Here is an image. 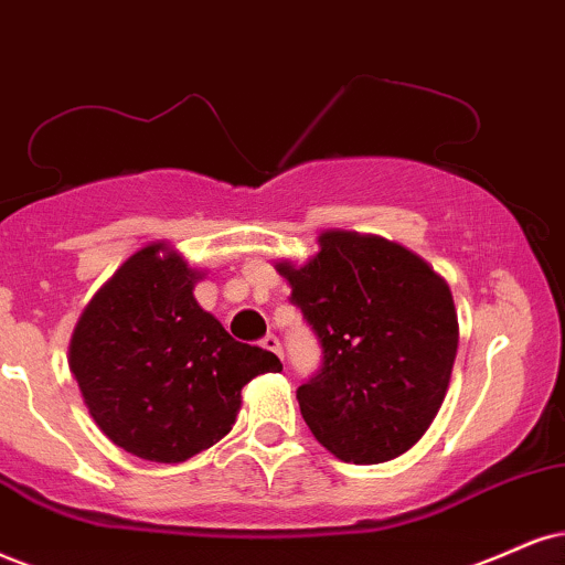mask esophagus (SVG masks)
<instances>
[{
    "label": "esophagus",
    "instance_id": "esophagus-1",
    "mask_svg": "<svg viewBox=\"0 0 565 565\" xmlns=\"http://www.w3.org/2000/svg\"><path fill=\"white\" fill-rule=\"evenodd\" d=\"M262 345H264V348H267V351H271V353H277V356H280V359H282V345H280V338H277V335H267V338H264V340H262Z\"/></svg>",
    "mask_w": 565,
    "mask_h": 565
}]
</instances>
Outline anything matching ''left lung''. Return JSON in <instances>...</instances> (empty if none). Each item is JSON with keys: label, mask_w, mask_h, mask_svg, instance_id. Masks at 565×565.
Returning a JSON list of instances; mask_svg holds the SVG:
<instances>
[{"label": "left lung", "mask_w": 565, "mask_h": 565, "mask_svg": "<svg viewBox=\"0 0 565 565\" xmlns=\"http://www.w3.org/2000/svg\"><path fill=\"white\" fill-rule=\"evenodd\" d=\"M322 340L296 390L311 435L348 463H385L422 440L448 395L458 315L448 282L401 243L322 230L303 264L275 262Z\"/></svg>", "instance_id": "1"}]
</instances>
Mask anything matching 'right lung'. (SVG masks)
<instances>
[{"instance_id":"1","label":"right lung","mask_w":565,"mask_h":565,"mask_svg":"<svg viewBox=\"0 0 565 565\" xmlns=\"http://www.w3.org/2000/svg\"><path fill=\"white\" fill-rule=\"evenodd\" d=\"M193 269L167 241L130 254L96 290L67 364L90 419L117 448L180 463L233 429L241 390L280 359L238 343L193 296Z\"/></svg>"}]
</instances>
